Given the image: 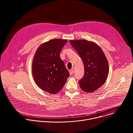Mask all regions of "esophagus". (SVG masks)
Instances as JSON below:
<instances>
[{
  "label": "esophagus",
  "mask_w": 133,
  "mask_h": 133,
  "mask_svg": "<svg viewBox=\"0 0 133 133\" xmlns=\"http://www.w3.org/2000/svg\"><path fill=\"white\" fill-rule=\"evenodd\" d=\"M74 70H69V74H70V75L74 74Z\"/></svg>",
  "instance_id": "34e87169"
}]
</instances>
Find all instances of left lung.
<instances>
[{
    "label": "left lung",
    "instance_id": "obj_1",
    "mask_svg": "<svg viewBox=\"0 0 133 133\" xmlns=\"http://www.w3.org/2000/svg\"><path fill=\"white\" fill-rule=\"evenodd\" d=\"M71 45L83 61L85 72L79 81L81 89L92 92L102 86L109 71L107 59L101 48L96 43L82 40H70Z\"/></svg>",
    "mask_w": 133,
    "mask_h": 133
}]
</instances>
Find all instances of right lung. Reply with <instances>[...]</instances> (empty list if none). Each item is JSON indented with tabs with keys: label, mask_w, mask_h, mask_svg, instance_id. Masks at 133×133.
<instances>
[{
	"label": "right lung",
	"mask_w": 133,
	"mask_h": 133,
	"mask_svg": "<svg viewBox=\"0 0 133 133\" xmlns=\"http://www.w3.org/2000/svg\"><path fill=\"white\" fill-rule=\"evenodd\" d=\"M67 39H54L42 44L37 49L32 64V73L37 86L54 94L59 92L69 76L60 53Z\"/></svg>",
	"instance_id": "add662e5"
}]
</instances>
